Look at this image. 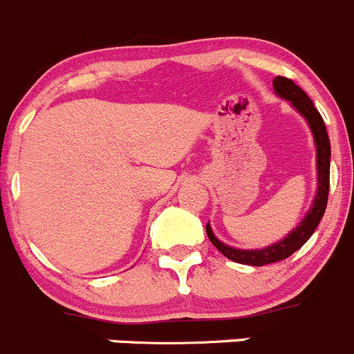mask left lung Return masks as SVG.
Here are the masks:
<instances>
[{
    "label": "left lung",
    "mask_w": 354,
    "mask_h": 354,
    "mask_svg": "<svg viewBox=\"0 0 354 354\" xmlns=\"http://www.w3.org/2000/svg\"><path fill=\"white\" fill-rule=\"evenodd\" d=\"M272 85L276 95H279L281 99H286L289 104L305 118V121L310 127V131H312L313 144H315L317 151V192L315 197L312 200V205H310L308 212L305 214L301 223H299L295 230L289 231L283 240L276 241V243L269 246H263V248L241 250L223 243V241L214 234L210 224L207 223L205 231L210 243L216 246L224 257H227V259L233 260V262L243 263V266L260 267L266 266V263L279 262V260L288 259V257L292 255L296 250L301 248V246L310 240L313 231L317 230L319 223L322 221L324 212H326L327 207V197H329L330 142L322 116H320L319 111L315 109L312 99H310L292 80L284 77H276L272 80Z\"/></svg>",
    "instance_id": "1"
}]
</instances>
